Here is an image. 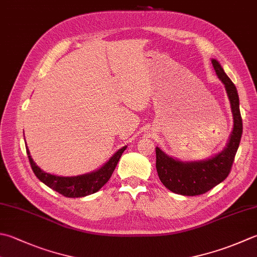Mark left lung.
<instances>
[{"mask_svg": "<svg viewBox=\"0 0 257 257\" xmlns=\"http://www.w3.org/2000/svg\"><path fill=\"white\" fill-rule=\"evenodd\" d=\"M216 74L225 84L230 101L234 128L229 142L222 153L203 162L183 163L174 159L156 148V168L160 182L170 192L184 196H197L207 193L227 178L237 153L243 133V122L239 111V99L235 84L216 60H212Z\"/></svg>", "mask_w": 257, "mask_h": 257, "instance_id": "left-lung-1", "label": "left lung"}]
</instances>
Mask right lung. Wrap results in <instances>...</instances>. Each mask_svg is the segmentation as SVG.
<instances>
[{"label": "right lung", "mask_w": 257, "mask_h": 257, "mask_svg": "<svg viewBox=\"0 0 257 257\" xmlns=\"http://www.w3.org/2000/svg\"><path fill=\"white\" fill-rule=\"evenodd\" d=\"M127 147H122L115 153L111 158L109 159L108 163H105L101 168L98 169L97 172L85 174L81 176H75V177H60V176H54L51 174L44 173L43 170L40 169L33 159L30 156V152L27 147V154L29 157L30 165L33 170L34 175L45 184L48 187L52 188L55 192L61 194L65 197L70 198H78L84 197V196L91 195L97 193L102 186L108 182L111 177L113 170L117 166L120 157Z\"/></svg>", "instance_id": "add662e5"}]
</instances>
